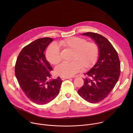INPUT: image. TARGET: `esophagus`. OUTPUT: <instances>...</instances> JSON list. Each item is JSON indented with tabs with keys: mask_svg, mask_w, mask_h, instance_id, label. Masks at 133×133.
<instances>
[{
	"mask_svg": "<svg viewBox=\"0 0 133 133\" xmlns=\"http://www.w3.org/2000/svg\"><path fill=\"white\" fill-rule=\"evenodd\" d=\"M71 77H61V79L62 80H63V81H64V80H65V79H69V78H70Z\"/></svg>",
	"mask_w": 133,
	"mask_h": 133,
	"instance_id": "34e87169",
	"label": "esophagus"
}]
</instances>
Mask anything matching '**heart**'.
Wrapping results in <instances>:
<instances>
[{"label":"heart","mask_w":133,"mask_h":133,"mask_svg":"<svg viewBox=\"0 0 133 133\" xmlns=\"http://www.w3.org/2000/svg\"><path fill=\"white\" fill-rule=\"evenodd\" d=\"M60 46L72 51L71 62H63L55 68V73L61 77H71L81 68L86 69L91 67L97 60L99 47L94 42H87L86 39L78 37H71L59 42ZM47 61L52 65L61 61L60 50L55 44H51L46 51Z\"/></svg>","instance_id":"obj_1"}]
</instances>
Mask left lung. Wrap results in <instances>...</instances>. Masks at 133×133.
Instances as JSON below:
<instances>
[{
    "instance_id": "obj_1",
    "label": "left lung",
    "mask_w": 133,
    "mask_h": 133,
    "mask_svg": "<svg viewBox=\"0 0 133 133\" xmlns=\"http://www.w3.org/2000/svg\"><path fill=\"white\" fill-rule=\"evenodd\" d=\"M82 35L94 39L99 51L97 62L85 74L86 77L78 93L85 101L96 103L106 97L117 83L121 73L120 61L117 51L105 37L91 32Z\"/></svg>"
}]
</instances>
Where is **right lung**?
Instances as JSON below:
<instances>
[{
    "mask_svg": "<svg viewBox=\"0 0 133 133\" xmlns=\"http://www.w3.org/2000/svg\"><path fill=\"white\" fill-rule=\"evenodd\" d=\"M53 41L49 37L38 39L23 48L15 67L18 82L26 96L32 102L44 105L58 95L63 81L59 77L50 80L52 67L44 51Z\"/></svg>",
    "mask_w": 133,
    "mask_h": 133,
    "instance_id": "right-lung-1",
    "label": "right lung"
}]
</instances>
